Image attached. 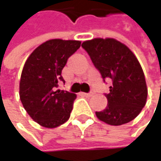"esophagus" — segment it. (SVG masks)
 <instances>
[{"label":"esophagus","mask_w":161,"mask_h":161,"mask_svg":"<svg viewBox=\"0 0 161 161\" xmlns=\"http://www.w3.org/2000/svg\"><path fill=\"white\" fill-rule=\"evenodd\" d=\"M93 94H94L93 91H91V92H89V93H82V95H84V96H86V97H90V96H92Z\"/></svg>","instance_id":"34e87169"}]
</instances>
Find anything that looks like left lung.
<instances>
[{"label":"left lung","instance_id":"obj_1","mask_svg":"<svg viewBox=\"0 0 161 161\" xmlns=\"http://www.w3.org/2000/svg\"><path fill=\"white\" fill-rule=\"evenodd\" d=\"M82 47L89 55L103 81L112 80L110 92L105 94L107 106L96 112L97 117L113 126L133 120L144 108L147 98L145 75L135 55L113 38L85 41Z\"/></svg>","mask_w":161,"mask_h":161}]
</instances>
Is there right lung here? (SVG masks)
<instances>
[{"label": "right lung", "mask_w": 161, "mask_h": 161, "mask_svg": "<svg viewBox=\"0 0 161 161\" xmlns=\"http://www.w3.org/2000/svg\"><path fill=\"white\" fill-rule=\"evenodd\" d=\"M80 41L48 40L27 58L19 82V97L29 115L39 125L53 129L65 123L73 110L75 93L56 90L61 71L80 47Z\"/></svg>", "instance_id": "add662e5"}]
</instances>
